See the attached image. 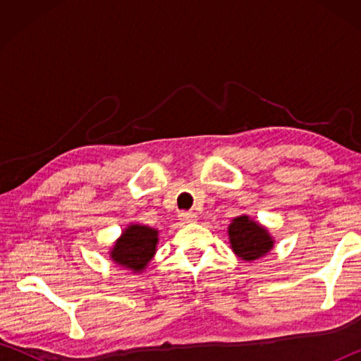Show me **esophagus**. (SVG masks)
Segmentation results:
<instances>
[{"label": "esophagus", "instance_id": "1", "mask_svg": "<svg viewBox=\"0 0 361 361\" xmlns=\"http://www.w3.org/2000/svg\"><path fill=\"white\" fill-rule=\"evenodd\" d=\"M178 218H180L181 223L188 224V223H194L195 219H197V215H195L194 212H181L180 215H178Z\"/></svg>", "mask_w": 361, "mask_h": 361}]
</instances>
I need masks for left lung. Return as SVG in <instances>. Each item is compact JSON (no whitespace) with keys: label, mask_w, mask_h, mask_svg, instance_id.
Masks as SVG:
<instances>
[{"label":"left lung","mask_w":361,"mask_h":361,"mask_svg":"<svg viewBox=\"0 0 361 361\" xmlns=\"http://www.w3.org/2000/svg\"><path fill=\"white\" fill-rule=\"evenodd\" d=\"M228 237L232 252L245 262L262 258L276 245V239L266 226L255 221L248 215H240L232 219L228 226Z\"/></svg>","instance_id":"left-lung-1"}]
</instances>
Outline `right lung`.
Here are the masks:
<instances>
[{"mask_svg":"<svg viewBox=\"0 0 361 361\" xmlns=\"http://www.w3.org/2000/svg\"><path fill=\"white\" fill-rule=\"evenodd\" d=\"M159 231L146 224L130 223L122 229L118 240L109 248V259L132 274H142L154 258Z\"/></svg>","mask_w":361,"mask_h":361,"instance_id":"right-lung-1","label":"right lung"}]
</instances>
